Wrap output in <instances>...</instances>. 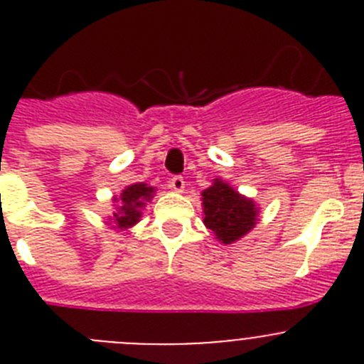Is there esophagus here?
Returning <instances> with one entry per match:
<instances>
[{"instance_id": "34e87169", "label": "esophagus", "mask_w": 364, "mask_h": 364, "mask_svg": "<svg viewBox=\"0 0 364 364\" xmlns=\"http://www.w3.org/2000/svg\"><path fill=\"white\" fill-rule=\"evenodd\" d=\"M169 188L173 189V191H184L186 188V182H184V176L180 175H175L171 176V180H169Z\"/></svg>"}]
</instances>
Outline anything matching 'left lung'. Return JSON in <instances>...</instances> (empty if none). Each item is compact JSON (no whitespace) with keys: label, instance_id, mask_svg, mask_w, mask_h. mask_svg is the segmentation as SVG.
Masks as SVG:
<instances>
[{"label":"left lung","instance_id":"obj_1","mask_svg":"<svg viewBox=\"0 0 364 364\" xmlns=\"http://www.w3.org/2000/svg\"><path fill=\"white\" fill-rule=\"evenodd\" d=\"M202 204L205 228H210L224 244L239 240L255 226V204L222 180L217 178L211 188L202 191Z\"/></svg>","mask_w":364,"mask_h":364}]
</instances>
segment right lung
I'll use <instances>...</instances> for the list:
<instances>
[{"instance_id":"obj_1","label":"right lung","mask_w":364,"mask_h":364,"mask_svg":"<svg viewBox=\"0 0 364 364\" xmlns=\"http://www.w3.org/2000/svg\"><path fill=\"white\" fill-rule=\"evenodd\" d=\"M151 195H153V188L142 184V182L125 188L124 193H122L120 205L117 208V213H112L114 215L117 228L124 230V228H131L133 224H136L140 215H142L140 210H142L147 200H151Z\"/></svg>"}]
</instances>
